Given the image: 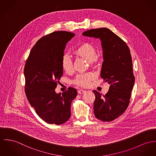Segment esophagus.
<instances>
[{
  "mask_svg": "<svg viewBox=\"0 0 156 156\" xmlns=\"http://www.w3.org/2000/svg\"><path fill=\"white\" fill-rule=\"evenodd\" d=\"M85 92H86V91L83 90H78V94H83V93H84Z\"/></svg>",
  "mask_w": 156,
  "mask_h": 156,
  "instance_id": "1",
  "label": "esophagus"
}]
</instances>
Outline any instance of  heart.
Returning a JSON list of instances; mask_svg holds the SVG:
<instances>
[{"instance_id":"b5f03b06","label":"heart","mask_w":156,"mask_h":156,"mask_svg":"<svg viewBox=\"0 0 156 156\" xmlns=\"http://www.w3.org/2000/svg\"><path fill=\"white\" fill-rule=\"evenodd\" d=\"M74 53L76 56L82 57L91 63H93L96 60V48L93 45L89 43H84L81 44L75 50ZM61 65L63 69L65 72H72L73 63L72 59L69 55L65 54L63 56ZM94 76L93 73L80 74L76 76L75 83L81 86H87L89 85L90 81L94 78Z\"/></svg>"}]
</instances>
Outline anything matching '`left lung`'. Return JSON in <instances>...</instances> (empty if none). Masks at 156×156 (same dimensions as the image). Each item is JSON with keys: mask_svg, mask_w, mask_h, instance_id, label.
<instances>
[{"mask_svg": "<svg viewBox=\"0 0 156 156\" xmlns=\"http://www.w3.org/2000/svg\"><path fill=\"white\" fill-rule=\"evenodd\" d=\"M83 35L101 41L103 62L100 75L110 87L105 96L93 91L94 113L98 119L110 122L122 115L129 103L135 82L130 50L123 40L107 28L90 30Z\"/></svg>", "mask_w": 156, "mask_h": 156, "instance_id": "8db88e82", "label": "left lung"}]
</instances>
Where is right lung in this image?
I'll return each mask as SVG.
<instances>
[{"label":"right lung","instance_id":"obj_1","mask_svg":"<svg viewBox=\"0 0 156 156\" xmlns=\"http://www.w3.org/2000/svg\"><path fill=\"white\" fill-rule=\"evenodd\" d=\"M73 33L58 31L44 36L32 48L25 62V91L38 116L50 124L64 123L71 117V105L77 96L72 87L63 93L55 88L63 75L61 62Z\"/></svg>","mask_w":156,"mask_h":156}]
</instances>
